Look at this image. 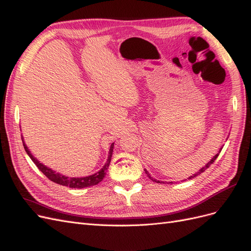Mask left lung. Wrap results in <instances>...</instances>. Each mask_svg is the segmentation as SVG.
<instances>
[{"mask_svg":"<svg viewBox=\"0 0 251 251\" xmlns=\"http://www.w3.org/2000/svg\"><path fill=\"white\" fill-rule=\"evenodd\" d=\"M221 150H222V149H221ZM221 150H220V151H219V153H218V154H216V155L214 156V158H211V159H210V161H208L206 164H205L202 169H200L198 172H197V173H196V174H194V175H192V176H191V177H188L187 179H193V178H195V177L198 176V175L202 174V173H203L205 170H206V169H208L209 166H210V164H212V163L215 162V160H216V159H217V157L219 156V154H220V151H221ZM144 171H146V174L148 175V177H149L151 180H153L154 182H157V183H160V181H157V180H156V179H154L153 177H151V175L149 174V172H148L147 170H144Z\"/></svg>","mask_w":251,"mask_h":251,"instance_id":"8db88e82","label":"left lung"}]
</instances>
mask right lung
<instances>
[{
  "label": "right lung",
  "instance_id": "add662e5",
  "mask_svg": "<svg viewBox=\"0 0 251 251\" xmlns=\"http://www.w3.org/2000/svg\"><path fill=\"white\" fill-rule=\"evenodd\" d=\"M22 141H23V146H24V149L26 151V153L28 154V156L31 158V160L35 163V165L39 168V170L46 176L49 180L53 181L54 183H57L59 185H64V186H68L71 188H83V187H90L93 186L100 183V182L102 181V179L105 176V171L108 170L110 162H111V158H112V154H113V149H114V143L111 144L110 147V151H109V156H108V160L105 162V164L102 166V169L98 171L97 173L90 175V176H86V177H67L64 176L63 174L56 173L55 171L51 170L48 166L44 165L43 163H41L37 159L31 154V151H29V149L27 148V146L24 142V138L22 137Z\"/></svg>",
  "mask_w": 251,
  "mask_h": 251
}]
</instances>
